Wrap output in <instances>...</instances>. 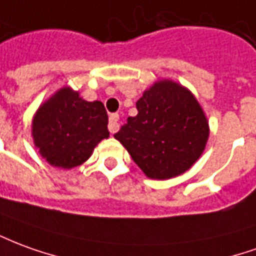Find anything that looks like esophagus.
<instances>
[{
    "instance_id": "obj_1",
    "label": "esophagus",
    "mask_w": 256,
    "mask_h": 256,
    "mask_svg": "<svg viewBox=\"0 0 256 256\" xmlns=\"http://www.w3.org/2000/svg\"><path fill=\"white\" fill-rule=\"evenodd\" d=\"M118 122H119V115L118 114H112L110 116V124H108V128H110V132L112 134L119 130V123Z\"/></svg>"
}]
</instances>
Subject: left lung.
Segmentation results:
<instances>
[{
    "label": "left lung",
    "instance_id": "1",
    "mask_svg": "<svg viewBox=\"0 0 256 256\" xmlns=\"http://www.w3.org/2000/svg\"><path fill=\"white\" fill-rule=\"evenodd\" d=\"M137 115L115 134L148 178H174L201 156L209 136L206 118L190 91L162 80L136 102Z\"/></svg>",
    "mask_w": 256,
    "mask_h": 256
}]
</instances>
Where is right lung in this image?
Here are the masks:
<instances>
[{
	"instance_id": "obj_1",
	"label": "right lung",
	"mask_w": 256,
	"mask_h": 256,
	"mask_svg": "<svg viewBox=\"0 0 256 256\" xmlns=\"http://www.w3.org/2000/svg\"><path fill=\"white\" fill-rule=\"evenodd\" d=\"M108 137L104 104L84 101L68 87L40 106L33 120V138L41 156L62 169L82 165L94 146Z\"/></svg>"
}]
</instances>
